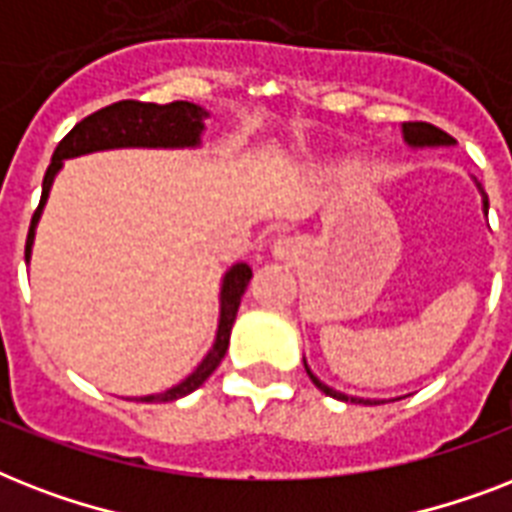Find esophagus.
I'll use <instances>...</instances> for the list:
<instances>
[{"mask_svg": "<svg viewBox=\"0 0 512 512\" xmlns=\"http://www.w3.org/2000/svg\"><path fill=\"white\" fill-rule=\"evenodd\" d=\"M271 252L276 260H295L300 255V241L289 239V236H279V239L273 241Z\"/></svg>", "mask_w": 512, "mask_h": 512, "instance_id": "1", "label": "esophagus"}]
</instances>
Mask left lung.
<instances>
[{
    "label": "left lung",
    "instance_id": "1",
    "mask_svg": "<svg viewBox=\"0 0 512 512\" xmlns=\"http://www.w3.org/2000/svg\"><path fill=\"white\" fill-rule=\"evenodd\" d=\"M404 140L409 143V146L414 148H425V146H452L454 138L452 135H446L444 130H438V127H433V124L428 122H406L404 124ZM478 191H481V196H484V212H489V196H486L484 185L478 183ZM305 372H308V377L313 380V385L321 390V393H327V396L337 398V401H353V404H380V401H369V398H353V396H345V393H340V390L329 388V385H324V382L316 377V374L308 369V364H305Z\"/></svg>",
    "mask_w": 512,
    "mask_h": 512
}]
</instances>
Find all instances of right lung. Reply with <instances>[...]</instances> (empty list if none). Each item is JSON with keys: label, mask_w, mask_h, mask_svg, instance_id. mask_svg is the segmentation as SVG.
Wrapping results in <instances>:
<instances>
[{"label": "right lung", "mask_w": 512, "mask_h": 512, "mask_svg": "<svg viewBox=\"0 0 512 512\" xmlns=\"http://www.w3.org/2000/svg\"><path fill=\"white\" fill-rule=\"evenodd\" d=\"M204 116H207V111L196 106V103H188V100H175V103H167V106L140 103V100H119V103L100 108L95 114L84 116L82 122L60 140L55 154H52L50 167L44 172L42 201H39V207L31 217V228H28L26 263L31 257L36 223H39V215H42L44 201L50 196L52 180L63 167V159H74V156L92 154V151H106V148H193L199 146L201 132H204ZM249 279H252V268L247 263H236L231 271L225 273L223 289H220V321H217V335L215 342H212V350L180 385L164 390V393H156V396H143L140 401H151V404L177 401V398L193 393L209 374L215 372L220 361H223L225 350H228L231 327L236 321L241 295H244Z\"/></svg>", "instance_id": "right-lung-1"}]
</instances>
